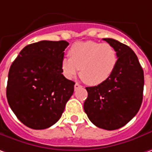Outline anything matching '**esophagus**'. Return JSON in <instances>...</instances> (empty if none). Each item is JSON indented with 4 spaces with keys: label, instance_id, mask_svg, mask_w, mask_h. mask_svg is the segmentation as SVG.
Masks as SVG:
<instances>
[{
    "label": "esophagus",
    "instance_id": "34e87169",
    "mask_svg": "<svg viewBox=\"0 0 152 152\" xmlns=\"http://www.w3.org/2000/svg\"><path fill=\"white\" fill-rule=\"evenodd\" d=\"M83 86L81 85V84H79V83H76V84H75V86H74V88H75V90H77V89H79V88H81Z\"/></svg>",
    "mask_w": 152,
    "mask_h": 152
}]
</instances>
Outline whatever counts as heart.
Returning <instances> with one entry per match:
<instances>
[{
	"label": "heart",
	"mask_w": 152,
	"mask_h": 152,
	"mask_svg": "<svg viewBox=\"0 0 152 152\" xmlns=\"http://www.w3.org/2000/svg\"><path fill=\"white\" fill-rule=\"evenodd\" d=\"M68 57H63L60 67L67 79L80 75L89 85H99L112 75L117 64L115 49L108 43L94 41L77 42L69 49Z\"/></svg>",
	"instance_id": "b5f03b06"
}]
</instances>
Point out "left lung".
Masks as SVG:
<instances>
[{"label": "left lung", "mask_w": 152, "mask_h": 152, "mask_svg": "<svg viewBox=\"0 0 152 152\" xmlns=\"http://www.w3.org/2000/svg\"><path fill=\"white\" fill-rule=\"evenodd\" d=\"M117 53L112 75L101 84L86 88L84 111L98 128L115 130L123 127L138 113L143 100L144 71L134 52L129 46L104 38Z\"/></svg>", "instance_id": "left-lung-1"}]
</instances>
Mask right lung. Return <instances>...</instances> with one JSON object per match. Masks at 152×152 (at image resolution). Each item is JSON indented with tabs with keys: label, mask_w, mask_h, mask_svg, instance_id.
<instances>
[{
	"label": "right lung",
	"mask_w": 152,
	"mask_h": 152,
	"mask_svg": "<svg viewBox=\"0 0 152 152\" xmlns=\"http://www.w3.org/2000/svg\"><path fill=\"white\" fill-rule=\"evenodd\" d=\"M69 43L41 41L24 47L11 65L7 98L18 119L33 129L56 123L73 94L75 83L62 74L60 61Z\"/></svg>",
	"instance_id": "add662e5"
}]
</instances>
